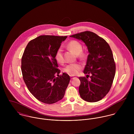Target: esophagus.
Returning a JSON list of instances; mask_svg holds the SVG:
<instances>
[{"label": "esophagus", "mask_w": 134, "mask_h": 134, "mask_svg": "<svg viewBox=\"0 0 134 134\" xmlns=\"http://www.w3.org/2000/svg\"><path fill=\"white\" fill-rule=\"evenodd\" d=\"M76 78V77L73 76H71V78L72 79H74V78Z\"/></svg>", "instance_id": "esophagus-1"}]
</instances>
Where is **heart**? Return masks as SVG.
Listing matches in <instances>:
<instances>
[{"label": "heart", "mask_w": 134, "mask_h": 134, "mask_svg": "<svg viewBox=\"0 0 134 134\" xmlns=\"http://www.w3.org/2000/svg\"><path fill=\"white\" fill-rule=\"evenodd\" d=\"M67 48L74 53L76 55H78L79 57L83 59L85 57L84 53H82V46L78 41L75 40H72L70 41L67 45ZM55 58L58 62L62 63L63 61V58L62 55V50L60 48L58 50L56 53ZM82 66L78 63L70 64L68 65L64 69V72L70 75L74 76L77 75L78 72L81 70Z\"/></svg>", "instance_id": "obj_1"}]
</instances>
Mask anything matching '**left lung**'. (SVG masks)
<instances>
[{
  "label": "left lung",
  "mask_w": 134,
  "mask_h": 134,
  "mask_svg": "<svg viewBox=\"0 0 134 134\" xmlns=\"http://www.w3.org/2000/svg\"><path fill=\"white\" fill-rule=\"evenodd\" d=\"M70 37L82 41L89 52L83 73L91 74V80L85 77L79 78L80 96L88 102H98L108 93L115 77V64L111 49L104 39L91 31Z\"/></svg>",
  "instance_id": "1"
}]
</instances>
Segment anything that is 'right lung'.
Returning a JSON list of instances; mask_svg holds the SVG:
<instances>
[{"mask_svg": "<svg viewBox=\"0 0 134 134\" xmlns=\"http://www.w3.org/2000/svg\"><path fill=\"white\" fill-rule=\"evenodd\" d=\"M66 38L40 36L30 41L24 51L21 66L23 79L30 93L42 103L51 104L62 99L69 83L68 74L59 75L55 58Z\"/></svg>", "mask_w": 134, "mask_h": 134, "instance_id": "1", "label": "right lung"}]
</instances>
